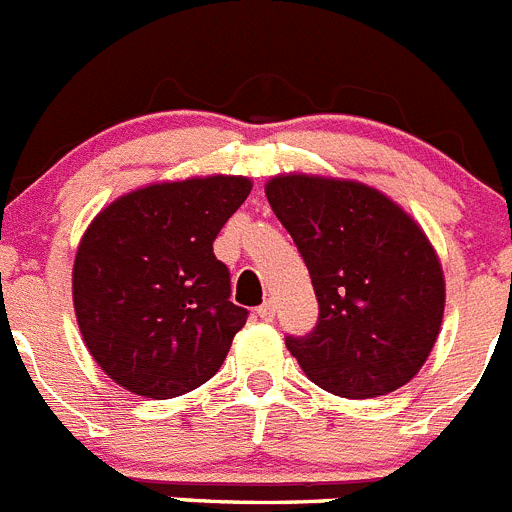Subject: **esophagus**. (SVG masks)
Masks as SVG:
<instances>
[{
    "mask_svg": "<svg viewBox=\"0 0 512 512\" xmlns=\"http://www.w3.org/2000/svg\"><path fill=\"white\" fill-rule=\"evenodd\" d=\"M257 316H260L262 321H273V316H275V301H273V298H267V301L262 303L260 308H257Z\"/></svg>",
    "mask_w": 512,
    "mask_h": 512,
    "instance_id": "obj_1",
    "label": "esophagus"
}]
</instances>
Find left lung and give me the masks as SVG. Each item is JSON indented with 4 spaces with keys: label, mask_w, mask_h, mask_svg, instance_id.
<instances>
[{
    "label": "left lung",
    "mask_w": 512,
    "mask_h": 512,
    "mask_svg": "<svg viewBox=\"0 0 512 512\" xmlns=\"http://www.w3.org/2000/svg\"><path fill=\"white\" fill-rule=\"evenodd\" d=\"M265 196L319 301L316 329L285 336L308 380L352 400L411 382L434 349L446 303L441 260L421 224L349 178L280 173Z\"/></svg>",
    "instance_id": "8db88e82"
}]
</instances>
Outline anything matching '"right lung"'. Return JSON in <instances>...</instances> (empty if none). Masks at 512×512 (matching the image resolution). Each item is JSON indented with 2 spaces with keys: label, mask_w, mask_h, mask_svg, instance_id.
I'll list each match as a JSON object with an SVG mask.
<instances>
[{
  "label": "right lung",
  "mask_w": 512,
  "mask_h": 512,
  "mask_svg": "<svg viewBox=\"0 0 512 512\" xmlns=\"http://www.w3.org/2000/svg\"><path fill=\"white\" fill-rule=\"evenodd\" d=\"M250 191V178L222 173L160 181L91 219L73 260V311L119 388L168 400L219 372L247 311L229 301L214 239Z\"/></svg>",
  "instance_id": "add662e5"
}]
</instances>
